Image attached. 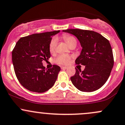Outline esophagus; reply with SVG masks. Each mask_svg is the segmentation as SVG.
Here are the masks:
<instances>
[{"label": "esophagus", "mask_w": 125, "mask_h": 125, "mask_svg": "<svg viewBox=\"0 0 125 125\" xmlns=\"http://www.w3.org/2000/svg\"><path fill=\"white\" fill-rule=\"evenodd\" d=\"M67 67H61V69H67Z\"/></svg>", "instance_id": "34e87169"}]
</instances>
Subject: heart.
Here are the masks:
<instances>
[{
    "label": "heart",
    "instance_id": "b5f03b06",
    "mask_svg": "<svg viewBox=\"0 0 125 125\" xmlns=\"http://www.w3.org/2000/svg\"><path fill=\"white\" fill-rule=\"evenodd\" d=\"M64 40L67 42L70 47H71L73 45H76L77 41L75 37H73L72 35H70L65 34L62 36ZM58 39L57 37H53L52 40H51V42L49 44V51L51 53H53L55 51L56 48V46L58 44ZM70 57L69 55H59L57 58H56V63L61 65H65V64H67L68 63L70 62Z\"/></svg>",
    "mask_w": 125,
    "mask_h": 125
}]
</instances>
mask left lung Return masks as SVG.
Here are the masks:
<instances>
[{
	"label": "left lung",
	"mask_w": 125,
	"mask_h": 125,
	"mask_svg": "<svg viewBox=\"0 0 125 125\" xmlns=\"http://www.w3.org/2000/svg\"><path fill=\"white\" fill-rule=\"evenodd\" d=\"M62 31L75 36L82 48L75 62L85 67L83 71L76 69L75 74L70 78L72 83L83 92L99 89L107 81L114 65L113 51L109 41L93 31L69 29Z\"/></svg>",
	"instance_id": "8db88e82"
}]
</instances>
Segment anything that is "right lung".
Instances as JSON below:
<instances>
[{"instance_id": "1", "label": "right lung", "mask_w": 125, "mask_h": 125, "mask_svg": "<svg viewBox=\"0 0 125 125\" xmlns=\"http://www.w3.org/2000/svg\"><path fill=\"white\" fill-rule=\"evenodd\" d=\"M60 31L34 34L21 37L12 52L14 72L21 85L29 91L43 93L52 88L61 70L58 65L45 69L43 61L51 57L52 37Z\"/></svg>"}]
</instances>
